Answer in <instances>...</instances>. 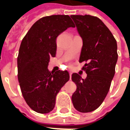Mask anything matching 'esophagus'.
<instances>
[{"mask_svg": "<svg viewBox=\"0 0 130 130\" xmlns=\"http://www.w3.org/2000/svg\"><path fill=\"white\" fill-rule=\"evenodd\" d=\"M72 73L71 72H70V79H71V77H72Z\"/></svg>", "mask_w": 130, "mask_h": 130, "instance_id": "esophagus-1", "label": "esophagus"}]
</instances>
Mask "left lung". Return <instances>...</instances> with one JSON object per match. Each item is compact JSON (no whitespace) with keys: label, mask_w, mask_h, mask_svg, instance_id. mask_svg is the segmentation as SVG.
Returning a JSON list of instances; mask_svg holds the SVG:
<instances>
[{"label":"left lung","mask_w":130,"mask_h":130,"mask_svg":"<svg viewBox=\"0 0 130 130\" xmlns=\"http://www.w3.org/2000/svg\"><path fill=\"white\" fill-rule=\"evenodd\" d=\"M71 18L83 40L79 62H86L82 70L87 74L85 79L79 74H72L76 90L72 100L78 111L88 113L98 109L109 92L118 60L117 42L98 17L72 15Z\"/></svg>","instance_id":"8db88e82"}]
</instances>
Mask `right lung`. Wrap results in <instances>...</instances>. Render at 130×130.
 Segmentation results:
<instances>
[{
  "mask_svg": "<svg viewBox=\"0 0 130 130\" xmlns=\"http://www.w3.org/2000/svg\"><path fill=\"white\" fill-rule=\"evenodd\" d=\"M75 27L68 15L42 17L32 26L20 45L17 58L18 80L27 104L40 113L54 109L56 98L70 79L67 70L49 72L51 57L56 56L57 37Z\"/></svg>",
  "mask_w": 130,
  "mask_h": 130,
  "instance_id": "1",
  "label": "right lung"
}]
</instances>
